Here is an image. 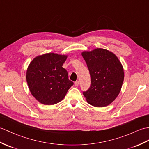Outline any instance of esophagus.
Masks as SVG:
<instances>
[{
    "label": "esophagus",
    "mask_w": 149,
    "mask_h": 149,
    "mask_svg": "<svg viewBox=\"0 0 149 149\" xmlns=\"http://www.w3.org/2000/svg\"><path fill=\"white\" fill-rule=\"evenodd\" d=\"M74 84H75V86H79V81H75V83H74Z\"/></svg>",
    "instance_id": "1"
}]
</instances>
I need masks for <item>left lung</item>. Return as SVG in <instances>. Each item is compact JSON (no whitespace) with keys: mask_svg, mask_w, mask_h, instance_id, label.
Instances as JSON below:
<instances>
[{"mask_svg":"<svg viewBox=\"0 0 149 149\" xmlns=\"http://www.w3.org/2000/svg\"><path fill=\"white\" fill-rule=\"evenodd\" d=\"M91 76V86L83 92L86 101L96 107L110 105L119 95L124 81L123 65L115 54L102 48L83 51Z\"/></svg>","mask_w":149,"mask_h":149,"instance_id":"1","label":"left lung"}]
</instances>
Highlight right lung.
Here are the masks:
<instances>
[{
  "label": "right lung",
  "mask_w": 149,
  "mask_h": 149,
  "mask_svg": "<svg viewBox=\"0 0 149 149\" xmlns=\"http://www.w3.org/2000/svg\"><path fill=\"white\" fill-rule=\"evenodd\" d=\"M67 55L54 53L33 59L26 70V79L31 94L38 102L51 105L61 102L74 84L62 67Z\"/></svg>",
  "instance_id": "add662e5"
}]
</instances>
